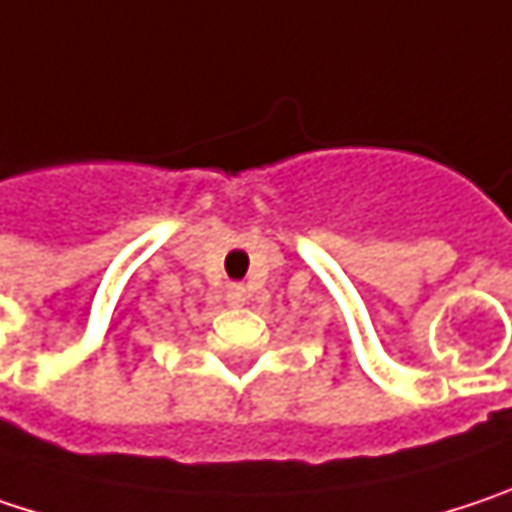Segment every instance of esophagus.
<instances>
[{"label":"esophagus","instance_id":"34e87169","mask_svg":"<svg viewBox=\"0 0 512 512\" xmlns=\"http://www.w3.org/2000/svg\"><path fill=\"white\" fill-rule=\"evenodd\" d=\"M226 300H229L232 306H241V303L247 300V288L238 286V283H232V286L226 288Z\"/></svg>","mask_w":512,"mask_h":512}]
</instances>
